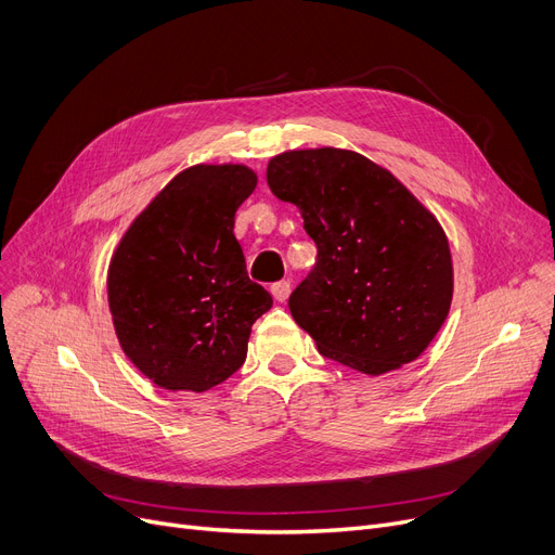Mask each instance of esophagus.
Instances as JSON below:
<instances>
[{
	"mask_svg": "<svg viewBox=\"0 0 555 555\" xmlns=\"http://www.w3.org/2000/svg\"><path fill=\"white\" fill-rule=\"evenodd\" d=\"M270 293H272V297H274L276 301H281V304H283V301L289 297V281H279V283H272Z\"/></svg>",
	"mask_w": 555,
	"mask_h": 555,
	"instance_id": "34e87169",
	"label": "esophagus"
}]
</instances>
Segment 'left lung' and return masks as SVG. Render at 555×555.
<instances>
[{"label": "left lung", "mask_w": 555, "mask_h": 555, "mask_svg": "<svg viewBox=\"0 0 555 555\" xmlns=\"http://www.w3.org/2000/svg\"><path fill=\"white\" fill-rule=\"evenodd\" d=\"M268 184L317 243V266L287 306L319 353L366 375L421 358L454 295L436 216L393 172L331 145L274 155Z\"/></svg>", "instance_id": "obj_1"}]
</instances>
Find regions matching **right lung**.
<instances>
[{
	"label": "right lung",
	"mask_w": 555,
	"mask_h": 555,
	"mask_svg": "<svg viewBox=\"0 0 555 555\" xmlns=\"http://www.w3.org/2000/svg\"><path fill=\"white\" fill-rule=\"evenodd\" d=\"M258 175L245 164L184 168L130 222L107 268V304L128 360L168 391H209L247 358L272 308L249 281L233 222Z\"/></svg>",
	"instance_id": "obj_1"
}]
</instances>
